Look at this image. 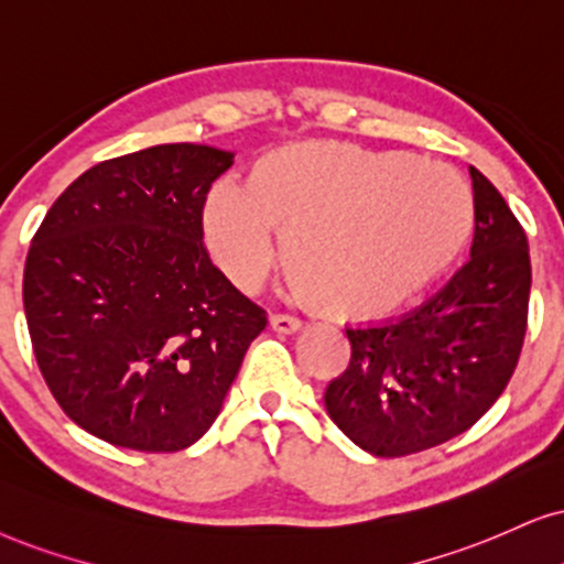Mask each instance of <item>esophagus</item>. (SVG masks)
I'll return each mask as SVG.
<instances>
[{
	"instance_id": "esophagus-1",
	"label": "esophagus",
	"mask_w": 564,
	"mask_h": 564,
	"mask_svg": "<svg viewBox=\"0 0 564 564\" xmlns=\"http://www.w3.org/2000/svg\"><path fill=\"white\" fill-rule=\"evenodd\" d=\"M270 327H273L275 333L291 335V333L302 330V319L294 317V315H273V317H270Z\"/></svg>"
}]
</instances>
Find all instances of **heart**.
Segmentation results:
<instances>
[{
	"instance_id": "obj_1",
	"label": "heart",
	"mask_w": 564,
	"mask_h": 564,
	"mask_svg": "<svg viewBox=\"0 0 564 564\" xmlns=\"http://www.w3.org/2000/svg\"><path fill=\"white\" fill-rule=\"evenodd\" d=\"M471 224V192L453 169L348 142L270 151L247 184H213L203 208L205 245L239 289L273 268L275 226L299 294L338 319L384 315L419 294Z\"/></svg>"
}]
</instances>
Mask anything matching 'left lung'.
I'll return each mask as SVG.
<instances>
[{"instance_id":"1","label":"left lung","mask_w":564,"mask_h":564,"mask_svg":"<svg viewBox=\"0 0 564 564\" xmlns=\"http://www.w3.org/2000/svg\"><path fill=\"white\" fill-rule=\"evenodd\" d=\"M471 182V260L416 310L346 327L351 361L325 390L335 426L380 458L458 437L516 372L529 319V241L505 197L474 166Z\"/></svg>"}]
</instances>
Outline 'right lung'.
I'll list each match as a JSON object with an SVG mask.
<instances>
[{
	"mask_svg": "<svg viewBox=\"0 0 564 564\" xmlns=\"http://www.w3.org/2000/svg\"><path fill=\"white\" fill-rule=\"evenodd\" d=\"M234 153L169 142L85 171L28 249L23 304L41 375L73 422L176 453L216 422L265 310L203 247L210 184Z\"/></svg>",
	"mask_w": 564,
	"mask_h": 564,
	"instance_id": "add662e5",
	"label": "right lung"
}]
</instances>
